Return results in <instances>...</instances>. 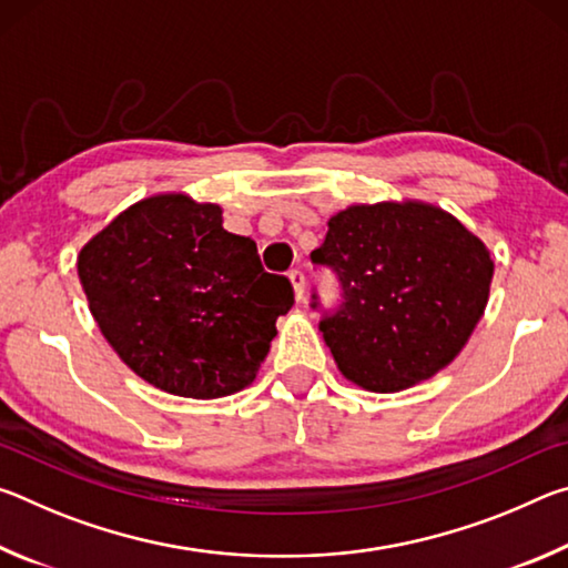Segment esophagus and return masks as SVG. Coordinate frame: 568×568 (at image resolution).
<instances>
[{"label": "esophagus", "mask_w": 568, "mask_h": 568, "mask_svg": "<svg viewBox=\"0 0 568 568\" xmlns=\"http://www.w3.org/2000/svg\"><path fill=\"white\" fill-rule=\"evenodd\" d=\"M291 283H293V291H295V297L297 301H303V295H305V275H303V271H291Z\"/></svg>", "instance_id": "1"}]
</instances>
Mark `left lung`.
Masks as SVG:
<instances>
[{
    "mask_svg": "<svg viewBox=\"0 0 568 568\" xmlns=\"http://www.w3.org/2000/svg\"><path fill=\"white\" fill-rule=\"evenodd\" d=\"M311 257L343 287V303L321 321L323 341L345 378L376 393L446 368L484 315L494 277L488 247L418 200L341 210Z\"/></svg>",
    "mask_w": 568,
    "mask_h": 568,
    "instance_id": "8db88e82",
    "label": "left lung"
}]
</instances>
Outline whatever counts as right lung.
<instances>
[{
    "mask_svg": "<svg viewBox=\"0 0 568 568\" xmlns=\"http://www.w3.org/2000/svg\"><path fill=\"white\" fill-rule=\"evenodd\" d=\"M90 313L142 381L182 398H223L255 381L293 285L223 210L182 192L130 205L77 255Z\"/></svg>",
    "mask_w": 568,
    "mask_h": 568,
    "instance_id": "right-lung-1",
    "label": "right lung"
}]
</instances>
